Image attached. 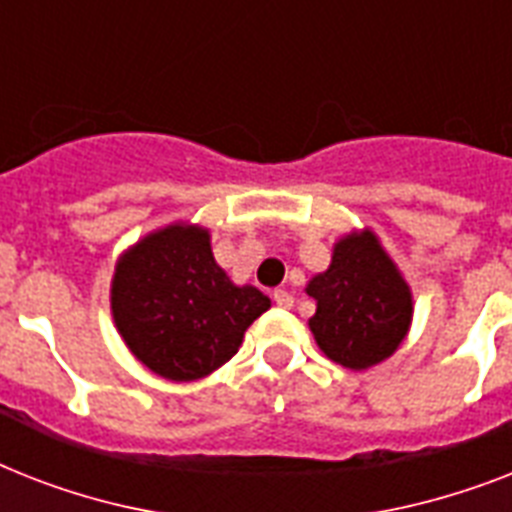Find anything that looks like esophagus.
Returning a JSON list of instances; mask_svg holds the SVG:
<instances>
[{
  "instance_id": "1",
  "label": "esophagus",
  "mask_w": 512,
  "mask_h": 512,
  "mask_svg": "<svg viewBox=\"0 0 512 512\" xmlns=\"http://www.w3.org/2000/svg\"><path fill=\"white\" fill-rule=\"evenodd\" d=\"M273 303L279 305V308H292V305H295V297H292V292H287V289H276V292H273Z\"/></svg>"
}]
</instances>
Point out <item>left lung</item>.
<instances>
[{
  "instance_id": "1",
  "label": "left lung",
  "mask_w": 512,
  "mask_h": 512,
  "mask_svg": "<svg viewBox=\"0 0 512 512\" xmlns=\"http://www.w3.org/2000/svg\"><path fill=\"white\" fill-rule=\"evenodd\" d=\"M305 292L316 300L308 319L316 345L345 369L382 364L412 327V289L372 228L340 236L329 268Z\"/></svg>"
}]
</instances>
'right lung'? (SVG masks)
Here are the masks:
<instances>
[{"instance_id": "1", "label": "right lung", "mask_w": 512, "mask_h": 512, "mask_svg": "<svg viewBox=\"0 0 512 512\" xmlns=\"http://www.w3.org/2000/svg\"><path fill=\"white\" fill-rule=\"evenodd\" d=\"M271 308L252 284H233L212 255L209 228L177 223L124 249L111 279V316L151 372L193 382L231 361L249 324Z\"/></svg>"}]
</instances>
